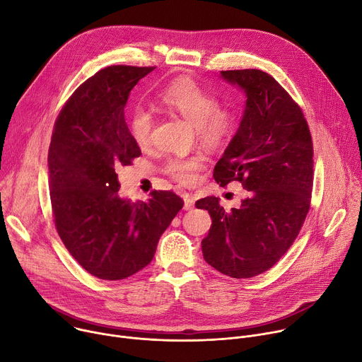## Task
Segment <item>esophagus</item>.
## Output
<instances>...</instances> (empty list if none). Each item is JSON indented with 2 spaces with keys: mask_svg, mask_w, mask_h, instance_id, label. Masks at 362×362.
Returning a JSON list of instances; mask_svg holds the SVG:
<instances>
[{
  "mask_svg": "<svg viewBox=\"0 0 362 362\" xmlns=\"http://www.w3.org/2000/svg\"><path fill=\"white\" fill-rule=\"evenodd\" d=\"M183 201H185V205H183V209H185V211H190V209L194 208V201L192 199V196L185 194V196H183Z\"/></svg>",
  "mask_w": 362,
  "mask_h": 362,
  "instance_id": "1",
  "label": "esophagus"
}]
</instances>
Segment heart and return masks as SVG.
<instances>
[{
    "label": "heart",
    "mask_w": 362,
    "mask_h": 362,
    "mask_svg": "<svg viewBox=\"0 0 362 362\" xmlns=\"http://www.w3.org/2000/svg\"><path fill=\"white\" fill-rule=\"evenodd\" d=\"M160 103L168 110L179 114L196 127L198 137L211 147L223 144L235 128V114L221 108L216 96L192 79L182 78L172 82L160 93ZM129 133L140 147H147L151 141L154 129V115L148 108H137L129 117ZM205 168V160L201 156L186 158H172L166 170L185 186L198 182L199 172Z\"/></svg>",
    "instance_id": "heart-1"
}]
</instances>
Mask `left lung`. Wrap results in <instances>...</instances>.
I'll use <instances>...</instances> for the list:
<instances>
[{"label": "left lung", "instance_id": "1", "mask_svg": "<svg viewBox=\"0 0 362 362\" xmlns=\"http://www.w3.org/2000/svg\"><path fill=\"white\" fill-rule=\"evenodd\" d=\"M238 86L245 107L235 136L214 169L219 186L241 182L250 192L225 212L219 198L196 202L212 218L204 258L225 276L250 279L272 269L298 237L310 206L313 146L300 107L269 74L221 71Z\"/></svg>", "mask_w": 362, "mask_h": 362}]
</instances>
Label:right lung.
Listing matches in <instances>:
<instances>
[{
  "instance_id": "obj_1",
  "label": "right lung",
  "mask_w": 362,
  "mask_h": 362,
  "mask_svg": "<svg viewBox=\"0 0 362 362\" xmlns=\"http://www.w3.org/2000/svg\"><path fill=\"white\" fill-rule=\"evenodd\" d=\"M154 68L110 66L90 76L60 111L47 156L57 234L92 276L122 280L148 266L161 234L183 208L170 190L147 202L118 194L117 169L141 154L124 117L128 96Z\"/></svg>"
}]
</instances>
